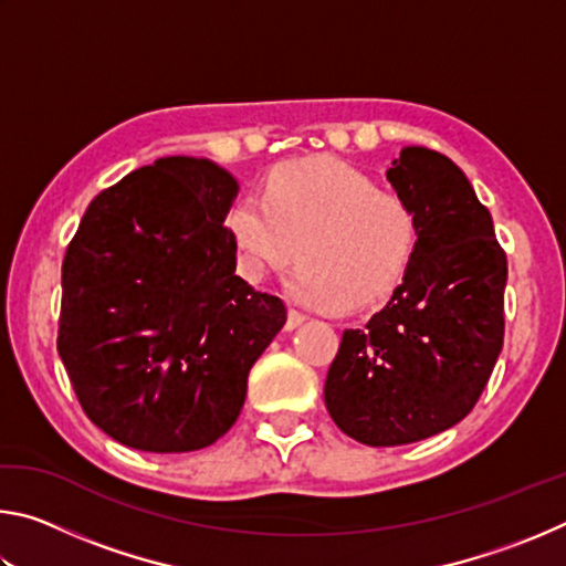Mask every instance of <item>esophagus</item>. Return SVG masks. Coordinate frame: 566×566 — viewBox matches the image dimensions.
Listing matches in <instances>:
<instances>
[{"instance_id":"obj_1","label":"esophagus","mask_w":566,"mask_h":566,"mask_svg":"<svg viewBox=\"0 0 566 566\" xmlns=\"http://www.w3.org/2000/svg\"><path fill=\"white\" fill-rule=\"evenodd\" d=\"M304 322V314H300V312H296V310H290V312H286V324H284V329H296V327H300V324Z\"/></svg>"}]
</instances>
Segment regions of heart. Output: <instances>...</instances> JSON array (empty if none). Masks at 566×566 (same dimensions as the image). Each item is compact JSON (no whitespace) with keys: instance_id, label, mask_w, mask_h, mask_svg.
Here are the masks:
<instances>
[{"instance_id":"b5f03b06","label":"heart","mask_w":566,"mask_h":566,"mask_svg":"<svg viewBox=\"0 0 566 566\" xmlns=\"http://www.w3.org/2000/svg\"><path fill=\"white\" fill-rule=\"evenodd\" d=\"M227 229L249 280L300 256L286 290L322 312L361 310L387 296L407 274L419 242L407 199L334 159L274 171L264 199L244 197L229 209Z\"/></svg>"}]
</instances>
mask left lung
Returning a JSON list of instances; mask_svg holds the SVG:
<instances>
[{"instance_id": "1", "label": "left lung", "mask_w": 566, "mask_h": 566, "mask_svg": "<svg viewBox=\"0 0 566 566\" xmlns=\"http://www.w3.org/2000/svg\"><path fill=\"white\" fill-rule=\"evenodd\" d=\"M419 222L417 252L381 312L347 329L324 405L344 434L399 447L462 421L502 352L506 254L452 159L405 147L387 169Z\"/></svg>"}]
</instances>
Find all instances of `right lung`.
I'll list each match as a JSON object with an SVG mask.
<instances>
[{"instance_id":"add662e5","label":"right lung","mask_w":566,"mask_h":566,"mask_svg":"<svg viewBox=\"0 0 566 566\" xmlns=\"http://www.w3.org/2000/svg\"><path fill=\"white\" fill-rule=\"evenodd\" d=\"M237 191L214 161L161 157L99 191L66 247L56 349L82 409L124 447L214 444L284 327L280 296L234 274Z\"/></svg>"}]
</instances>
